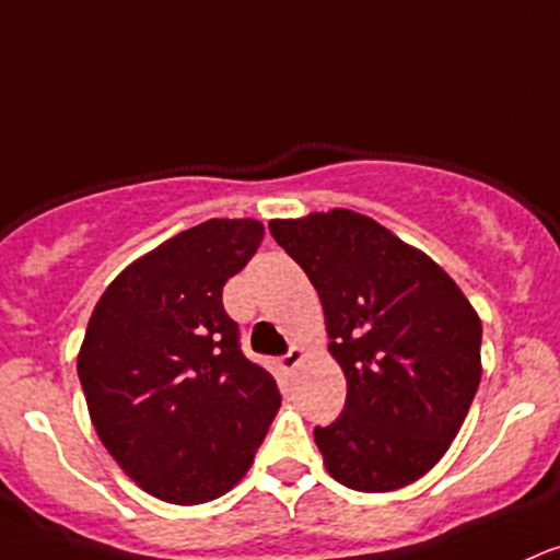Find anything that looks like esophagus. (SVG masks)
<instances>
[{
    "instance_id": "obj_1",
    "label": "esophagus",
    "mask_w": 560,
    "mask_h": 560,
    "mask_svg": "<svg viewBox=\"0 0 560 560\" xmlns=\"http://www.w3.org/2000/svg\"><path fill=\"white\" fill-rule=\"evenodd\" d=\"M303 348H298V346H292L290 350H287V355H281V370L284 372H294V366L300 364V361H303Z\"/></svg>"
}]
</instances>
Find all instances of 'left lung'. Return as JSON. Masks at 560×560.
Returning <instances> with one entry per match:
<instances>
[{
    "label": "left lung",
    "mask_w": 560,
    "mask_h": 560,
    "mask_svg": "<svg viewBox=\"0 0 560 560\" xmlns=\"http://www.w3.org/2000/svg\"><path fill=\"white\" fill-rule=\"evenodd\" d=\"M316 287L346 409L313 430L329 476L393 491L444 457L481 383V318L425 252L350 210L270 220Z\"/></svg>",
    "instance_id": "1"
}]
</instances>
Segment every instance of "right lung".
Segmentation results:
<instances>
[{"mask_svg":"<svg viewBox=\"0 0 560 560\" xmlns=\"http://www.w3.org/2000/svg\"><path fill=\"white\" fill-rule=\"evenodd\" d=\"M262 233L252 218L177 233L110 281L84 331L77 372L92 425L119 468L172 505L236 487L279 411L276 380L242 353L223 308Z\"/></svg>","mask_w":560,"mask_h":560,"instance_id":"add662e5","label":"right lung"}]
</instances>
